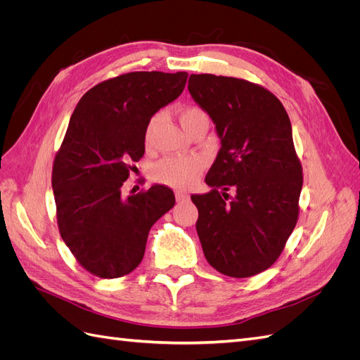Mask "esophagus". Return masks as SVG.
Listing matches in <instances>:
<instances>
[{
  "label": "esophagus",
  "mask_w": 360,
  "mask_h": 360,
  "mask_svg": "<svg viewBox=\"0 0 360 360\" xmlns=\"http://www.w3.org/2000/svg\"><path fill=\"white\" fill-rule=\"evenodd\" d=\"M176 200H177L179 202H181V201H188V200H189V193H186V192H181V191H177V192H176Z\"/></svg>",
  "instance_id": "34e87169"
}]
</instances>
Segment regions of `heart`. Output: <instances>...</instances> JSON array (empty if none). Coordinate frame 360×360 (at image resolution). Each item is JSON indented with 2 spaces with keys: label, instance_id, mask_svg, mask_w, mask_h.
Instances as JSON below:
<instances>
[{
  "label": "heart",
  "instance_id": "obj_1",
  "mask_svg": "<svg viewBox=\"0 0 360 360\" xmlns=\"http://www.w3.org/2000/svg\"><path fill=\"white\" fill-rule=\"evenodd\" d=\"M179 120L183 129L189 134L200 122H207V115L202 108L197 105H188L179 111ZM162 122V114L156 112L150 117L144 129V143L150 146L153 143L156 130ZM204 169V162L198 156H169L159 160L153 167L155 181L165 184L174 189L189 188L195 183Z\"/></svg>",
  "mask_w": 360,
  "mask_h": 360
}]
</instances>
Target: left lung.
Listing matches in <instances>:
<instances>
[{
	"mask_svg": "<svg viewBox=\"0 0 360 360\" xmlns=\"http://www.w3.org/2000/svg\"><path fill=\"white\" fill-rule=\"evenodd\" d=\"M188 89L222 144L205 177L213 189L191 197L204 255L222 275L254 276L279 258L299 219L303 172L288 114L264 86L233 76L191 75Z\"/></svg>",
	"mask_w": 360,
	"mask_h": 360,
	"instance_id": "left-lung-1",
	"label": "left lung"
}]
</instances>
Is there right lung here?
Returning a JSON list of instances; mask_svg holds the SVG:
<instances>
[{"instance_id":"1","label":"right lung","mask_w":360,"mask_h":360,"mask_svg":"<svg viewBox=\"0 0 360 360\" xmlns=\"http://www.w3.org/2000/svg\"><path fill=\"white\" fill-rule=\"evenodd\" d=\"M188 73L130 72L86 91L72 114L52 165L60 236L89 274L114 279L143 261L150 228L176 197L162 184L123 198L144 156L150 117L176 101Z\"/></svg>"}]
</instances>
